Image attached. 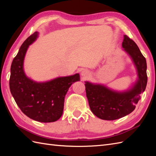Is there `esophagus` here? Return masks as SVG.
I'll return each mask as SVG.
<instances>
[{"label":"esophagus","mask_w":156,"mask_h":156,"mask_svg":"<svg viewBox=\"0 0 156 156\" xmlns=\"http://www.w3.org/2000/svg\"><path fill=\"white\" fill-rule=\"evenodd\" d=\"M81 75L83 76V77H87V76L89 75V72L87 70V69H84V70L82 72Z\"/></svg>","instance_id":"esophagus-1"}]
</instances>
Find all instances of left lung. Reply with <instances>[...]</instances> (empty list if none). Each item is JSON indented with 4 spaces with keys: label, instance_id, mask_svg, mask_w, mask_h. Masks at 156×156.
Masks as SVG:
<instances>
[{
    "label": "left lung",
    "instance_id": "obj_1",
    "mask_svg": "<svg viewBox=\"0 0 156 156\" xmlns=\"http://www.w3.org/2000/svg\"><path fill=\"white\" fill-rule=\"evenodd\" d=\"M123 50L136 68L137 79L132 87L125 91H115L103 84L85 82L86 92L91 111L103 120H115L130 114L140 100V94L147 86V63L135 43L124 35Z\"/></svg>",
    "mask_w": 156,
    "mask_h": 156
}]
</instances>
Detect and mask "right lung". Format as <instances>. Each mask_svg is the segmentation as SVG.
Here are the masks:
<instances>
[{
	"mask_svg": "<svg viewBox=\"0 0 156 156\" xmlns=\"http://www.w3.org/2000/svg\"><path fill=\"white\" fill-rule=\"evenodd\" d=\"M38 35L36 31L29 36L13 59L10 90L16 105L28 117L42 122H54L62 117L66 94L74 82L80 80V75L58 77L44 82L27 77L23 69L25 56L29 46L37 39Z\"/></svg>",
	"mask_w": 156,
	"mask_h": 156,
	"instance_id": "add662e5",
	"label": "right lung"
}]
</instances>
